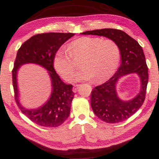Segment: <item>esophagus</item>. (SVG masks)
<instances>
[{
  "label": "esophagus",
  "instance_id": "1",
  "mask_svg": "<svg viewBox=\"0 0 159 159\" xmlns=\"http://www.w3.org/2000/svg\"><path fill=\"white\" fill-rule=\"evenodd\" d=\"M79 85H75V86L73 87L72 91H73L74 93H76L77 92V89H78V88H79Z\"/></svg>",
  "mask_w": 159,
  "mask_h": 159
}]
</instances>
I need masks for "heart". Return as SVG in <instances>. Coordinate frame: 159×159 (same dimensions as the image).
Returning <instances> with one entry per match:
<instances>
[{"instance_id": "b5f03b06", "label": "heart", "mask_w": 159, "mask_h": 159, "mask_svg": "<svg viewBox=\"0 0 159 159\" xmlns=\"http://www.w3.org/2000/svg\"><path fill=\"white\" fill-rule=\"evenodd\" d=\"M80 59L82 68L74 75V79L76 81L95 79L96 82L100 83L109 79L116 71L120 60V50L116 42L111 39L81 37L71 42L68 50L62 47L57 50L53 66L61 76L70 81L75 70L73 60Z\"/></svg>"}]
</instances>
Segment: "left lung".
Segmentation results:
<instances>
[{"label": "left lung", "instance_id": "obj_1", "mask_svg": "<svg viewBox=\"0 0 159 159\" xmlns=\"http://www.w3.org/2000/svg\"><path fill=\"white\" fill-rule=\"evenodd\" d=\"M81 34L105 37L113 40L119 46L120 66L109 80L94 87L91 94V105L96 116L107 123H118L127 120L142 106L146 97L148 69L142 48L135 39L121 30L102 29ZM133 73L140 77V92L133 99L123 101L117 95V81L121 77Z\"/></svg>", "mask_w": 159, "mask_h": 159}]
</instances>
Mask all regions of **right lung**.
I'll return each mask as SVG.
<instances>
[{
	"label": "right lung",
	"instance_id": "add662e5",
	"mask_svg": "<svg viewBox=\"0 0 159 159\" xmlns=\"http://www.w3.org/2000/svg\"><path fill=\"white\" fill-rule=\"evenodd\" d=\"M74 33H47L38 34L26 41L17 52L12 71L16 102L23 114L33 122L44 127H57L69 117L74 93L72 85L60 79L54 68L53 59L56 52ZM28 63L36 64L47 70L52 91L48 100L36 109H26L19 102L17 72L19 67Z\"/></svg>",
	"mask_w": 159,
	"mask_h": 159
}]
</instances>
